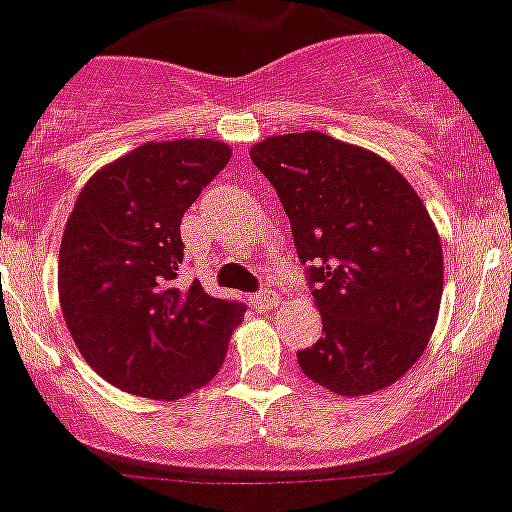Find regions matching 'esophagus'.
Masks as SVG:
<instances>
[{"mask_svg": "<svg viewBox=\"0 0 512 512\" xmlns=\"http://www.w3.org/2000/svg\"><path fill=\"white\" fill-rule=\"evenodd\" d=\"M250 303H252V308H255V310H270V308H275V305L280 303V298L275 295V290L265 288V290H260V293L252 295Z\"/></svg>", "mask_w": 512, "mask_h": 512, "instance_id": "obj_1", "label": "esophagus"}]
</instances>
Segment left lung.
<instances>
[{
  "instance_id": "obj_1",
  "label": "left lung",
  "mask_w": 512,
  "mask_h": 512,
  "mask_svg": "<svg viewBox=\"0 0 512 512\" xmlns=\"http://www.w3.org/2000/svg\"><path fill=\"white\" fill-rule=\"evenodd\" d=\"M250 159L267 176L323 318L298 351L333 394L394 384L427 348L442 300V242L417 191L386 159L318 131L270 136Z\"/></svg>"
}]
</instances>
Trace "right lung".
I'll return each instance as SVG.
<instances>
[{"label":"right lung","instance_id":"add662e5","mask_svg":"<svg viewBox=\"0 0 512 512\" xmlns=\"http://www.w3.org/2000/svg\"><path fill=\"white\" fill-rule=\"evenodd\" d=\"M212 138L148 141L103 166L65 224L57 290L68 331L95 374L146 396L181 399L217 376L245 305L176 288L181 217L227 166Z\"/></svg>","mask_w":512,"mask_h":512}]
</instances>
